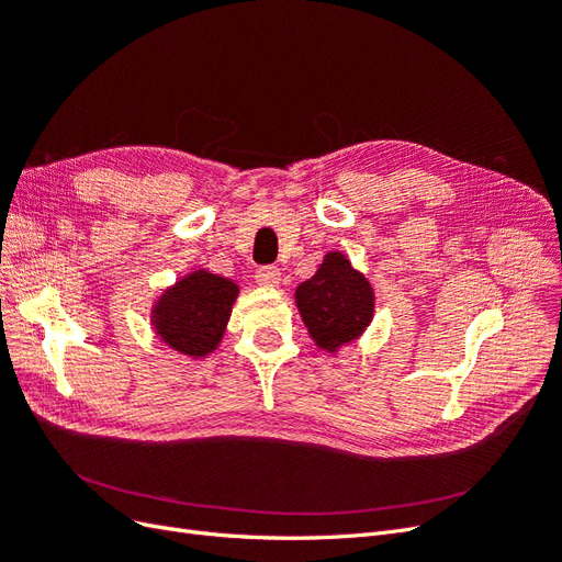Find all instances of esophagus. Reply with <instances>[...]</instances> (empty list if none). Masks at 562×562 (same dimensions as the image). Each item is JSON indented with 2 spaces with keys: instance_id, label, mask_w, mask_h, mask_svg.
<instances>
[{
  "instance_id": "obj_1",
  "label": "esophagus",
  "mask_w": 562,
  "mask_h": 562,
  "mask_svg": "<svg viewBox=\"0 0 562 562\" xmlns=\"http://www.w3.org/2000/svg\"><path fill=\"white\" fill-rule=\"evenodd\" d=\"M280 278H282V273H280V268H276V266H261L257 270V282L263 284V286L280 284Z\"/></svg>"
}]
</instances>
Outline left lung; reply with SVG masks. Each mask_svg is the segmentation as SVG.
<instances>
[{
    "label": "left lung",
    "mask_w": 562,
    "mask_h": 562,
    "mask_svg": "<svg viewBox=\"0 0 562 562\" xmlns=\"http://www.w3.org/2000/svg\"><path fill=\"white\" fill-rule=\"evenodd\" d=\"M296 305L317 346L334 350L369 327L373 292L346 257L329 251L317 273L299 284Z\"/></svg>",
    "instance_id": "left-lung-1"
}]
</instances>
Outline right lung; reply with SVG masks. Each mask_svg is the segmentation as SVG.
<instances>
[{
	"label": "right lung",
	"mask_w": 562,
	"mask_h": 562,
	"mask_svg": "<svg viewBox=\"0 0 562 562\" xmlns=\"http://www.w3.org/2000/svg\"><path fill=\"white\" fill-rule=\"evenodd\" d=\"M238 284L195 270L170 286L154 307V327L170 348L205 357L222 340Z\"/></svg>",
	"instance_id": "right-lung-1"
}]
</instances>
